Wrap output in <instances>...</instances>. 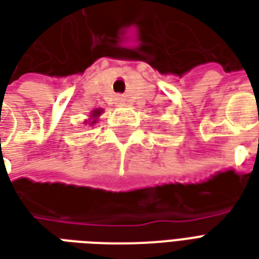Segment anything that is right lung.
Segmentation results:
<instances>
[{
    "label": "right lung",
    "mask_w": 259,
    "mask_h": 259,
    "mask_svg": "<svg viewBox=\"0 0 259 259\" xmlns=\"http://www.w3.org/2000/svg\"><path fill=\"white\" fill-rule=\"evenodd\" d=\"M102 112V109H97V111H94L93 112V115L91 116H100V113ZM93 123H96V120H93Z\"/></svg>",
    "instance_id": "1"
}]
</instances>
